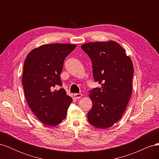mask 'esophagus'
Here are the masks:
<instances>
[{"label":"esophagus","instance_id":"obj_1","mask_svg":"<svg viewBox=\"0 0 159 159\" xmlns=\"http://www.w3.org/2000/svg\"><path fill=\"white\" fill-rule=\"evenodd\" d=\"M74 96L75 99H80L81 96H82V94L81 93H74Z\"/></svg>","mask_w":159,"mask_h":159}]
</instances>
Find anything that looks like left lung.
<instances>
[{
	"label": "left lung",
	"mask_w": 159,
	"mask_h": 159,
	"mask_svg": "<svg viewBox=\"0 0 159 159\" xmlns=\"http://www.w3.org/2000/svg\"><path fill=\"white\" fill-rule=\"evenodd\" d=\"M81 48L92 62L95 81L102 85L89 92L93 106L88 120L97 128L111 127L121 119L131 98L133 62L114 41L88 42Z\"/></svg>",
	"instance_id": "obj_1"
}]
</instances>
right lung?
I'll use <instances>...</instances> for the list:
<instances>
[{"label":"right lung","instance_id":"obj_1","mask_svg":"<svg viewBox=\"0 0 159 159\" xmlns=\"http://www.w3.org/2000/svg\"><path fill=\"white\" fill-rule=\"evenodd\" d=\"M75 44H51L32 50L24 64L22 84L26 102L36 117L46 125L55 126L66 119L72 98L62 85L60 74L66 57Z\"/></svg>","mask_w":159,"mask_h":159}]
</instances>
